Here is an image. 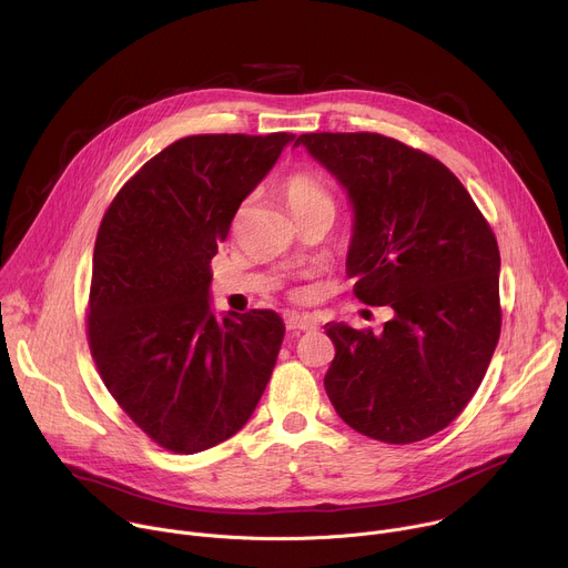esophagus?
<instances>
[{"mask_svg": "<svg viewBox=\"0 0 568 568\" xmlns=\"http://www.w3.org/2000/svg\"><path fill=\"white\" fill-rule=\"evenodd\" d=\"M285 328H287L290 333L314 331V328H316V321H314L312 316H307V314H296V312H292V314L285 316Z\"/></svg>", "mask_w": 568, "mask_h": 568, "instance_id": "34e87169", "label": "esophagus"}]
</instances>
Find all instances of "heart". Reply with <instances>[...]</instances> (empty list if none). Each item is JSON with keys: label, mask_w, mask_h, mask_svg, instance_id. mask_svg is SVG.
<instances>
[{"label": "heart", "mask_w": 568, "mask_h": 568, "mask_svg": "<svg viewBox=\"0 0 568 568\" xmlns=\"http://www.w3.org/2000/svg\"><path fill=\"white\" fill-rule=\"evenodd\" d=\"M285 200L294 215H301L316 206H333L328 189L310 173H294L285 182Z\"/></svg>", "instance_id": "1"}]
</instances>
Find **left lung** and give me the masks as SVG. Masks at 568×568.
<instances>
[{"label":"left lung","instance_id":"8db88e82","mask_svg":"<svg viewBox=\"0 0 568 568\" xmlns=\"http://www.w3.org/2000/svg\"><path fill=\"white\" fill-rule=\"evenodd\" d=\"M298 145L348 195L355 294L393 310L379 335L328 323L326 393L368 438H429L465 409L497 348V237L458 178L420 150L373 132L301 134Z\"/></svg>","mask_w":568,"mask_h":568}]
</instances>
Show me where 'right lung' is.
Returning a JSON list of instances; mask_svg holds the SVG:
<instances>
[{
	"mask_svg": "<svg viewBox=\"0 0 568 568\" xmlns=\"http://www.w3.org/2000/svg\"><path fill=\"white\" fill-rule=\"evenodd\" d=\"M294 134H197L171 143L116 193L92 265L88 333L121 409L161 447L197 454L252 418L285 323L211 307V258L237 206Z\"/></svg>",
	"mask_w": 568,
	"mask_h": 568,
	"instance_id": "add662e5",
	"label": "right lung"
}]
</instances>
